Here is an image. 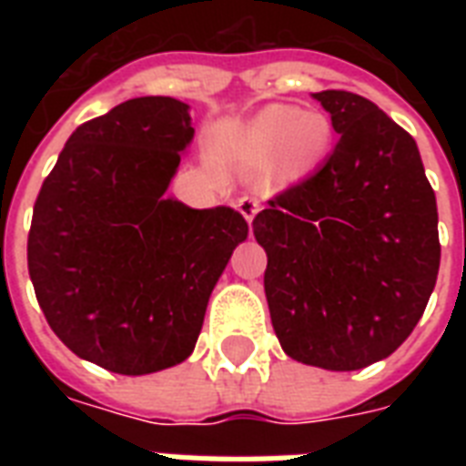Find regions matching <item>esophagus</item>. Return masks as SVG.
<instances>
[{
    "label": "esophagus",
    "instance_id": "obj_1",
    "mask_svg": "<svg viewBox=\"0 0 466 466\" xmlns=\"http://www.w3.org/2000/svg\"><path fill=\"white\" fill-rule=\"evenodd\" d=\"M258 210H261V200H256V198H251V196L239 198V212L244 215V219H247V222H251V219L258 215Z\"/></svg>",
    "mask_w": 466,
    "mask_h": 466
}]
</instances>
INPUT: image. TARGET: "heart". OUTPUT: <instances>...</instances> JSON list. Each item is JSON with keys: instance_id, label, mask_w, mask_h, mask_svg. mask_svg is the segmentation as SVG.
I'll return each mask as SVG.
<instances>
[{"instance_id": "b5f03b06", "label": "heart", "mask_w": 466, "mask_h": 466, "mask_svg": "<svg viewBox=\"0 0 466 466\" xmlns=\"http://www.w3.org/2000/svg\"><path fill=\"white\" fill-rule=\"evenodd\" d=\"M331 142L333 126L324 113L283 104L263 108L244 127V147L256 157L276 152L278 171L285 178L309 174L329 155Z\"/></svg>"}]
</instances>
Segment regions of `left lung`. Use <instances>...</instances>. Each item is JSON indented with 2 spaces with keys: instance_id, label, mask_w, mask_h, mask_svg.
Returning <instances> with one entry per match:
<instances>
[{
  "instance_id": "obj_1",
  "label": "left lung",
  "mask_w": 466,
  "mask_h": 466,
  "mask_svg": "<svg viewBox=\"0 0 466 466\" xmlns=\"http://www.w3.org/2000/svg\"><path fill=\"white\" fill-rule=\"evenodd\" d=\"M340 135L326 164L254 218L270 321L292 360L368 368L423 317L441 268L438 205L419 147L372 101L311 94Z\"/></svg>"
}]
</instances>
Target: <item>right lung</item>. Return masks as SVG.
Segmentation results:
<instances>
[{
  "mask_svg": "<svg viewBox=\"0 0 466 466\" xmlns=\"http://www.w3.org/2000/svg\"><path fill=\"white\" fill-rule=\"evenodd\" d=\"M193 133L188 104L130 98L69 135L33 205L28 273L47 324L118 375L193 353L212 288L248 234L232 208L164 196Z\"/></svg>",
  "mask_w": 466,
  "mask_h": 466,
  "instance_id": "add662e5",
  "label": "right lung"
}]
</instances>
